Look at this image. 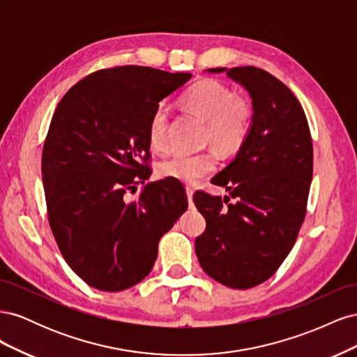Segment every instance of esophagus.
I'll list each match as a JSON object with an SVG mask.
<instances>
[{
  "mask_svg": "<svg viewBox=\"0 0 357 357\" xmlns=\"http://www.w3.org/2000/svg\"><path fill=\"white\" fill-rule=\"evenodd\" d=\"M186 195H188V199L192 202V198H193V189L190 186L186 188Z\"/></svg>",
  "mask_w": 357,
  "mask_h": 357,
  "instance_id": "1",
  "label": "esophagus"
}]
</instances>
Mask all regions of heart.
<instances>
[{
	"instance_id": "1",
	"label": "heart",
	"mask_w": 357,
	"mask_h": 357,
	"mask_svg": "<svg viewBox=\"0 0 357 357\" xmlns=\"http://www.w3.org/2000/svg\"><path fill=\"white\" fill-rule=\"evenodd\" d=\"M183 104L207 122L205 138L222 152H234L245 142L253 123V105L244 96H236L228 86L215 80H204L183 95ZM168 112L158 105L149 121V143L155 152L168 147ZM213 153H174L159 164L162 177L176 178L188 185L208 176L215 168Z\"/></svg>"
}]
</instances>
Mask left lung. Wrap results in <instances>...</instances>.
I'll return each mask as SVG.
<instances>
[{
    "label": "left lung",
    "instance_id": "8db88e82",
    "mask_svg": "<svg viewBox=\"0 0 357 357\" xmlns=\"http://www.w3.org/2000/svg\"><path fill=\"white\" fill-rule=\"evenodd\" d=\"M207 71L226 73L240 83L250 95L255 114L235 159L211 178L229 197L193 195L207 222L195 252L215 282L250 289L283 264L305 219L312 177L310 128L296 96L269 73L256 67Z\"/></svg>",
    "mask_w": 357,
    "mask_h": 357
}]
</instances>
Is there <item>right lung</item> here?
Returning <instances> with one entry per match:
<instances>
[{"mask_svg": "<svg viewBox=\"0 0 357 357\" xmlns=\"http://www.w3.org/2000/svg\"><path fill=\"white\" fill-rule=\"evenodd\" d=\"M190 73L125 66L89 74L63 95L43 147L49 225L84 283L121 291L152 271L158 244L188 208L181 183L150 181L149 121Z\"/></svg>", "mask_w": 357, "mask_h": 357, "instance_id": "1", "label": "right lung"}]
</instances>
